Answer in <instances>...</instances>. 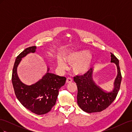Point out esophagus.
Here are the masks:
<instances>
[{"mask_svg":"<svg viewBox=\"0 0 132 132\" xmlns=\"http://www.w3.org/2000/svg\"><path fill=\"white\" fill-rule=\"evenodd\" d=\"M66 81H67V83H70V82H71L73 81V79H71V78H68L67 79Z\"/></svg>","mask_w":132,"mask_h":132,"instance_id":"obj_1","label":"esophagus"}]
</instances>
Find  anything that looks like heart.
Masks as SVG:
<instances>
[{
    "label": "heart",
    "mask_w": 132,
    "mask_h": 132,
    "mask_svg": "<svg viewBox=\"0 0 132 132\" xmlns=\"http://www.w3.org/2000/svg\"><path fill=\"white\" fill-rule=\"evenodd\" d=\"M63 61L72 65L74 72L78 74L86 73L92 65L93 57L92 54L86 51H77L71 52L63 57ZM59 66L64 69L66 65L62 59L58 61Z\"/></svg>",
    "instance_id": "obj_1"
}]
</instances>
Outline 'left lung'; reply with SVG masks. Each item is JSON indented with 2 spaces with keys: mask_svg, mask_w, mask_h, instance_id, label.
<instances>
[{
  "mask_svg": "<svg viewBox=\"0 0 132 132\" xmlns=\"http://www.w3.org/2000/svg\"><path fill=\"white\" fill-rule=\"evenodd\" d=\"M111 62L116 64L118 73L112 90L105 91L96 84L92 78L93 68L83 75L74 77V81L77 83L78 87L77 103L80 109L86 112H99L105 110L117 96L120 88L122 75L118 59L111 53Z\"/></svg>",
  "mask_w": 132,
  "mask_h": 132,
  "instance_id": "left-lung-1",
  "label": "left lung"
}]
</instances>
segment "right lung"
Segmentation results:
<instances>
[{
    "instance_id": "1",
    "label": "right lung",
    "mask_w": 132,
    "mask_h": 132,
    "mask_svg": "<svg viewBox=\"0 0 132 132\" xmlns=\"http://www.w3.org/2000/svg\"><path fill=\"white\" fill-rule=\"evenodd\" d=\"M36 46L28 47L16 58L12 74V83L16 96L26 109L38 115L50 112L55 104L59 90L65 84L66 78L49 73L37 82L27 85L19 79L17 68L23 57L30 53H35Z\"/></svg>"
}]
</instances>
